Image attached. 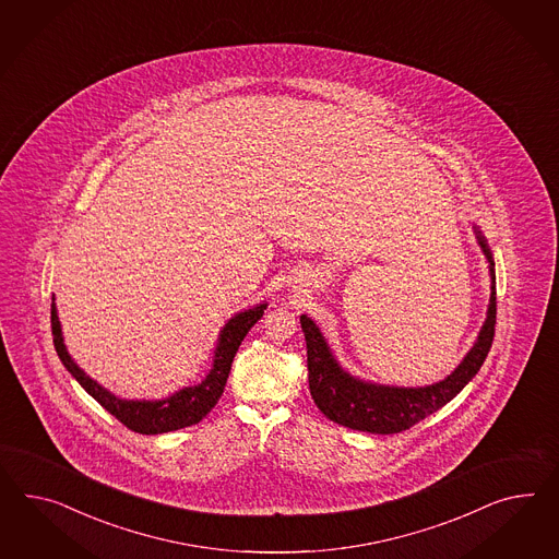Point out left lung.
<instances>
[{"instance_id": "1", "label": "left lung", "mask_w": 559, "mask_h": 559, "mask_svg": "<svg viewBox=\"0 0 559 559\" xmlns=\"http://www.w3.org/2000/svg\"><path fill=\"white\" fill-rule=\"evenodd\" d=\"M484 257L490 271V302L486 321L478 333V340L469 347L464 360L452 374L429 386H389L352 377L335 360L323 333L316 321L301 316V328L307 342V370L309 391L319 411L333 423H340L356 431L368 433H401L427 415L448 405L472 378L478 374L495 337L497 325V274L490 248L484 240L483 231L474 226Z\"/></svg>"}]
</instances>
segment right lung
I'll list each match as a JSON object with an SVG mask.
<instances>
[{
	"label": "right lung",
	"mask_w": 559,
	"mask_h": 559,
	"mask_svg": "<svg viewBox=\"0 0 559 559\" xmlns=\"http://www.w3.org/2000/svg\"><path fill=\"white\" fill-rule=\"evenodd\" d=\"M264 309H266V302H260L257 307H250L229 319L217 337V346L213 349L212 370L207 372V377L195 386H185L163 401H126L109 393L102 384H97L93 378L87 377L67 352L64 340H62L61 321L57 316L55 295L50 305V325H52V337H55L52 342L57 347V354L76 382L128 429L142 436H158V433H168V431L195 425L203 417H207V413L217 405L219 396L226 389L231 362L241 340L252 330L258 319L264 316Z\"/></svg>",
	"instance_id": "1"
}]
</instances>
